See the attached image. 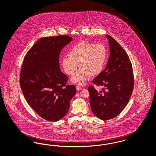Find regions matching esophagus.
Here are the masks:
<instances>
[{"label": "esophagus", "instance_id": "esophagus-1", "mask_svg": "<svg viewBox=\"0 0 156 156\" xmlns=\"http://www.w3.org/2000/svg\"><path fill=\"white\" fill-rule=\"evenodd\" d=\"M82 88H83V87H82L81 86H80V85H77V86L76 87V90H78V91L81 90Z\"/></svg>", "mask_w": 156, "mask_h": 156}]
</instances>
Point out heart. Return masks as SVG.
I'll return each mask as SVG.
<instances>
[{"label": "heart", "instance_id": "1", "mask_svg": "<svg viewBox=\"0 0 156 156\" xmlns=\"http://www.w3.org/2000/svg\"><path fill=\"white\" fill-rule=\"evenodd\" d=\"M107 58V51L102 44H92L83 41L79 43L69 51L68 57L62 59V66L65 73L73 75V83L83 85L90 76H95L102 71Z\"/></svg>", "mask_w": 156, "mask_h": 156}]
</instances>
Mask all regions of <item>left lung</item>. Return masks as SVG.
<instances>
[{
  "mask_svg": "<svg viewBox=\"0 0 156 156\" xmlns=\"http://www.w3.org/2000/svg\"><path fill=\"white\" fill-rule=\"evenodd\" d=\"M110 56L107 65L92 83L103 88L100 91L88 87L90 102L94 114L102 120L112 119L119 115L129 100L134 89L133 67L128 55L110 35Z\"/></svg>",
  "mask_w": 156,
  "mask_h": 156,
  "instance_id": "1",
  "label": "left lung"
}]
</instances>
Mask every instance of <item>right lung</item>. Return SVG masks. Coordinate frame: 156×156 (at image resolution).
<instances>
[{
	"label": "right lung",
	"mask_w": 156,
	"mask_h": 156,
	"mask_svg": "<svg viewBox=\"0 0 156 156\" xmlns=\"http://www.w3.org/2000/svg\"><path fill=\"white\" fill-rule=\"evenodd\" d=\"M73 38L68 35L44 37L25 56L20 75V85L28 104L49 121H57L67 114L76 94L73 85L59 68V54Z\"/></svg>",
	"instance_id": "obj_1"
}]
</instances>
